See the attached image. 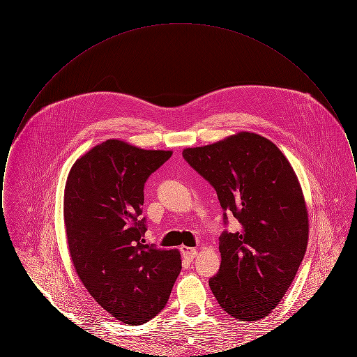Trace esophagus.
<instances>
[{
    "instance_id": "34e87169",
    "label": "esophagus",
    "mask_w": 357,
    "mask_h": 357,
    "mask_svg": "<svg viewBox=\"0 0 357 357\" xmlns=\"http://www.w3.org/2000/svg\"><path fill=\"white\" fill-rule=\"evenodd\" d=\"M181 252L183 253V255L186 257L188 261H192L197 255H198V252H197V249H192V248H187V246H182L181 248Z\"/></svg>"
}]
</instances>
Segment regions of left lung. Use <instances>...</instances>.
<instances>
[{
    "mask_svg": "<svg viewBox=\"0 0 357 357\" xmlns=\"http://www.w3.org/2000/svg\"><path fill=\"white\" fill-rule=\"evenodd\" d=\"M187 163L217 191L223 223L221 268L208 285L222 309L239 321L266 317L282 300L304 258L307 211L288 159L264 136L239 132L186 149Z\"/></svg>",
    "mask_w": 357,
    "mask_h": 357,
    "instance_id": "obj_1",
    "label": "left lung"
}]
</instances>
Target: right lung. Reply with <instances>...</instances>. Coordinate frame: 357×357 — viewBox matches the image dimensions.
Listing matches in <instances>:
<instances>
[{
  "label": "right lung",
  "instance_id": "add662e5",
  "mask_svg": "<svg viewBox=\"0 0 357 357\" xmlns=\"http://www.w3.org/2000/svg\"><path fill=\"white\" fill-rule=\"evenodd\" d=\"M172 155L109 139L69 171L64 221L73 266L89 294L121 323H147L169 301L178 250L144 242V185Z\"/></svg>",
  "mask_w": 357,
  "mask_h": 357
}]
</instances>
